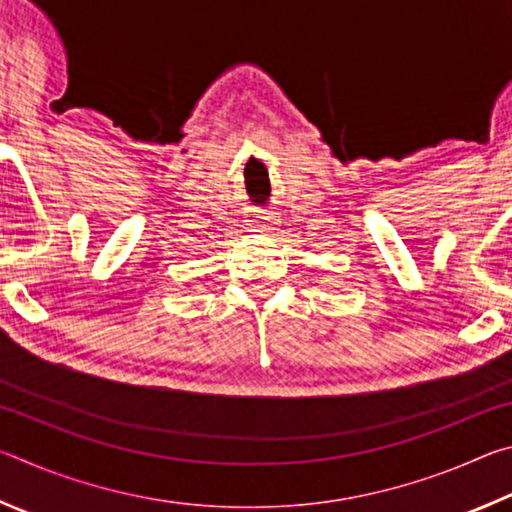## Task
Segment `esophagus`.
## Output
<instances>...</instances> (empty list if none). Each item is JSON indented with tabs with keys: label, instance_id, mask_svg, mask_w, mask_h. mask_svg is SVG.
Masks as SVG:
<instances>
[{
	"label": "esophagus",
	"instance_id": "34e87169",
	"mask_svg": "<svg viewBox=\"0 0 512 512\" xmlns=\"http://www.w3.org/2000/svg\"><path fill=\"white\" fill-rule=\"evenodd\" d=\"M250 228H253L255 232H271V230H275V221L271 219V216H257V219L250 223Z\"/></svg>",
	"mask_w": 512,
	"mask_h": 512
}]
</instances>
